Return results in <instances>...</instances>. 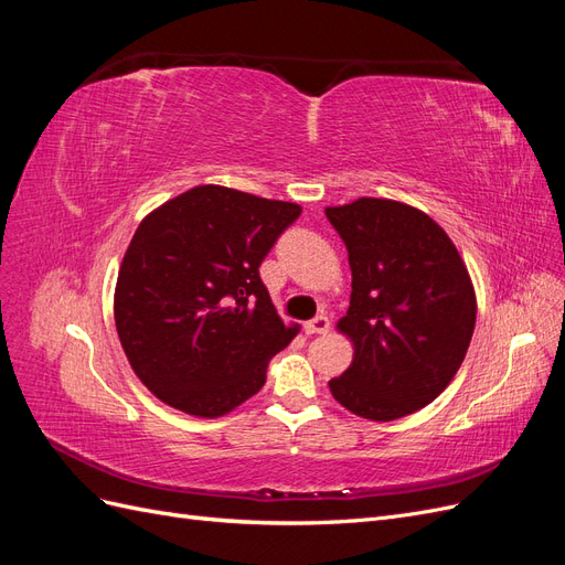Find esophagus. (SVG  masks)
I'll use <instances>...</instances> for the list:
<instances>
[{
	"label": "esophagus",
	"mask_w": 565,
	"mask_h": 565,
	"mask_svg": "<svg viewBox=\"0 0 565 565\" xmlns=\"http://www.w3.org/2000/svg\"><path fill=\"white\" fill-rule=\"evenodd\" d=\"M306 334H328L330 332V318L328 316H318L303 324Z\"/></svg>",
	"instance_id": "1"
}]
</instances>
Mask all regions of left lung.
<instances>
[{"label": "left lung", "instance_id": "obj_1", "mask_svg": "<svg viewBox=\"0 0 565 565\" xmlns=\"http://www.w3.org/2000/svg\"><path fill=\"white\" fill-rule=\"evenodd\" d=\"M349 249L351 306L337 330L353 361L330 380L349 413L393 422L436 401L465 361L476 324L469 270L448 233L417 207L358 198L324 207Z\"/></svg>", "mask_w": 565, "mask_h": 565}]
</instances>
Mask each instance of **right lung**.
Masks as SVG:
<instances>
[{"label":"right lung","instance_id":"add662e5","mask_svg":"<svg viewBox=\"0 0 565 565\" xmlns=\"http://www.w3.org/2000/svg\"><path fill=\"white\" fill-rule=\"evenodd\" d=\"M299 214L295 202L207 183L141 221L117 273L115 328L152 396L214 419L264 386L299 324L276 313L259 266Z\"/></svg>","mask_w":565,"mask_h":565}]
</instances>
